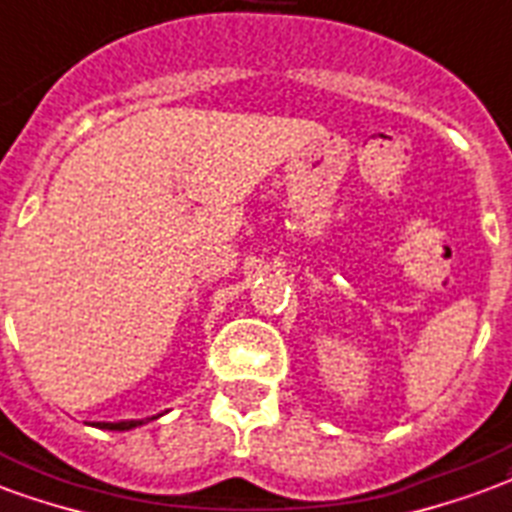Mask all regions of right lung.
<instances>
[{
    "label": "right lung",
    "instance_id": "right-lung-1",
    "mask_svg": "<svg viewBox=\"0 0 512 512\" xmlns=\"http://www.w3.org/2000/svg\"><path fill=\"white\" fill-rule=\"evenodd\" d=\"M142 421H121V424H96L99 429H115V432H126V429H134V426H140Z\"/></svg>",
    "mask_w": 512,
    "mask_h": 512
}]
</instances>
